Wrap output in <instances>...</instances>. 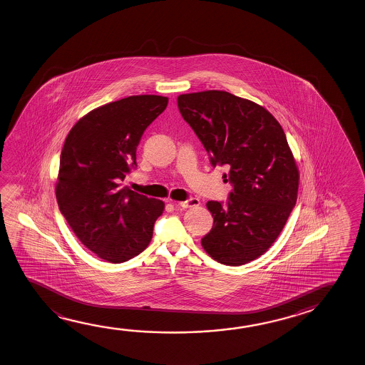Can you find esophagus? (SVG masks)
<instances>
[{"mask_svg":"<svg viewBox=\"0 0 365 365\" xmlns=\"http://www.w3.org/2000/svg\"><path fill=\"white\" fill-rule=\"evenodd\" d=\"M199 204H200V200L198 198H190L185 200V202L176 203V205H180L182 208H194V207H198Z\"/></svg>","mask_w":365,"mask_h":365,"instance_id":"34e87169","label":"esophagus"}]
</instances>
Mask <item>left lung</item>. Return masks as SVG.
Segmentation results:
<instances>
[{
  "instance_id": "8db88e82",
  "label": "left lung",
  "mask_w": 365,
  "mask_h": 365,
  "mask_svg": "<svg viewBox=\"0 0 365 365\" xmlns=\"http://www.w3.org/2000/svg\"><path fill=\"white\" fill-rule=\"evenodd\" d=\"M212 166H226L232 185L227 204L210 200L213 227L202 247L226 266H242L266 253L295 207L299 170L284 129L264 107L223 91L178 97Z\"/></svg>"
}]
</instances>
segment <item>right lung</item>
<instances>
[{"label":"right lung","mask_w":365,"mask_h":365,"mask_svg":"<svg viewBox=\"0 0 365 365\" xmlns=\"http://www.w3.org/2000/svg\"><path fill=\"white\" fill-rule=\"evenodd\" d=\"M162 96H131L101 106L70 130L60 157L56 199L83 245L123 263L142 253L165 203L121 187L136 167L144 130L165 111Z\"/></svg>","instance_id":"add662e5"}]
</instances>
